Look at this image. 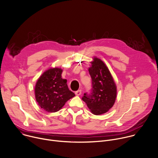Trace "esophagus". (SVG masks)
<instances>
[{
    "label": "esophagus",
    "instance_id": "esophagus-1",
    "mask_svg": "<svg viewBox=\"0 0 158 158\" xmlns=\"http://www.w3.org/2000/svg\"><path fill=\"white\" fill-rule=\"evenodd\" d=\"M75 93L76 95L79 96V95H80V94H81V89H78V90L76 91L75 92Z\"/></svg>",
    "mask_w": 158,
    "mask_h": 158
}]
</instances>
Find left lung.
<instances>
[{
	"instance_id": "8db88e82",
	"label": "left lung",
	"mask_w": 158,
	"mask_h": 158,
	"mask_svg": "<svg viewBox=\"0 0 158 158\" xmlns=\"http://www.w3.org/2000/svg\"><path fill=\"white\" fill-rule=\"evenodd\" d=\"M93 60L88 70L92 88L89 94L84 93L82 100L94 114L99 115L107 112L113 106L116 97V86L104 63L97 58Z\"/></svg>"
}]
</instances>
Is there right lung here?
I'll return each instance as SVG.
<instances>
[{"instance_id":"add662e5","label":"right lung","mask_w":158,"mask_h":158,"mask_svg":"<svg viewBox=\"0 0 158 158\" xmlns=\"http://www.w3.org/2000/svg\"><path fill=\"white\" fill-rule=\"evenodd\" d=\"M62 70L50 69L37 80L35 87L36 101L45 111L54 113L59 111L75 94L69 90L67 80L61 78Z\"/></svg>"}]
</instances>
